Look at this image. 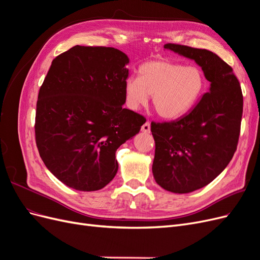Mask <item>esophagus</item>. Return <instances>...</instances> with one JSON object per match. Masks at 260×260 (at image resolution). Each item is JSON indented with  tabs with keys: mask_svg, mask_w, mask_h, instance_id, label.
Here are the masks:
<instances>
[{
	"mask_svg": "<svg viewBox=\"0 0 260 260\" xmlns=\"http://www.w3.org/2000/svg\"><path fill=\"white\" fill-rule=\"evenodd\" d=\"M141 130H142L144 133H149L151 132V123H149L148 121H146L142 127H141Z\"/></svg>",
	"mask_w": 260,
	"mask_h": 260,
	"instance_id": "34e87169",
	"label": "esophagus"
}]
</instances>
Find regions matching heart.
<instances>
[{"label":"heart","mask_w":260,"mask_h":260,"mask_svg":"<svg viewBox=\"0 0 260 260\" xmlns=\"http://www.w3.org/2000/svg\"><path fill=\"white\" fill-rule=\"evenodd\" d=\"M139 78L128 77L123 83L125 104L131 109L146 105L152 95L153 107L162 118L172 119L185 114L205 89V76L195 65H182L167 58L142 62Z\"/></svg>","instance_id":"b5f03b06"}]
</instances>
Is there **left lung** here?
Segmentation results:
<instances>
[{
	"instance_id": "obj_1",
	"label": "left lung",
	"mask_w": 260,
	"mask_h": 260,
	"mask_svg": "<svg viewBox=\"0 0 260 260\" xmlns=\"http://www.w3.org/2000/svg\"><path fill=\"white\" fill-rule=\"evenodd\" d=\"M165 49L195 60L210 88L192 111L176 121L151 123L155 140L153 175L174 193H190L219 176L237 151L243 94L233 69L217 54L167 43Z\"/></svg>"
}]
</instances>
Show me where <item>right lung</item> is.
<instances>
[{
	"mask_svg": "<svg viewBox=\"0 0 260 260\" xmlns=\"http://www.w3.org/2000/svg\"><path fill=\"white\" fill-rule=\"evenodd\" d=\"M129 58L106 46L76 45L55 57L39 91L36 143L52 174L78 191H98L117 174L116 151L145 118L123 108Z\"/></svg>",
	"mask_w": 260,
	"mask_h": 260,
	"instance_id": "right-lung-1",
	"label": "right lung"
}]
</instances>
